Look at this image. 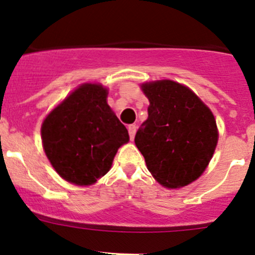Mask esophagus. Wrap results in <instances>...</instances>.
<instances>
[{
	"label": "esophagus",
	"mask_w": 255,
	"mask_h": 255,
	"mask_svg": "<svg viewBox=\"0 0 255 255\" xmlns=\"http://www.w3.org/2000/svg\"><path fill=\"white\" fill-rule=\"evenodd\" d=\"M135 132H136V127L134 125H129L128 126V133H129V138L134 139V135H135Z\"/></svg>",
	"instance_id": "obj_1"
}]
</instances>
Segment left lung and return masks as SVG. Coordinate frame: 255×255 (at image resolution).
Wrapping results in <instances>:
<instances>
[{"mask_svg":"<svg viewBox=\"0 0 255 255\" xmlns=\"http://www.w3.org/2000/svg\"><path fill=\"white\" fill-rule=\"evenodd\" d=\"M149 99L148 120L134 141L159 183L179 188L195 181L218 144L213 112L189 88L172 80L141 85Z\"/></svg>","mask_w":255,"mask_h":255,"instance_id":"left-lung-1","label":"left lung"}]
</instances>
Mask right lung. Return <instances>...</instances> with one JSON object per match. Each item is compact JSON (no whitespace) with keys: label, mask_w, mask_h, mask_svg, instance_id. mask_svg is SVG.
<instances>
[{"label":"right lung","mask_w":255,"mask_h":255,"mask_svg":"<svg viewBox=\"0 0 255 255\" xmlns=\"http://www.w3.org/2000/svg\"><path fill=\"white\" fill-rule=\"evenodd\" d=\"M107 90L83 84L51 111L41 127L45 154L57 173L78 186L95 183L129 140L127 128L107 105Z\"/></svg>","instance_id":"obj_1"}]
</instances>
